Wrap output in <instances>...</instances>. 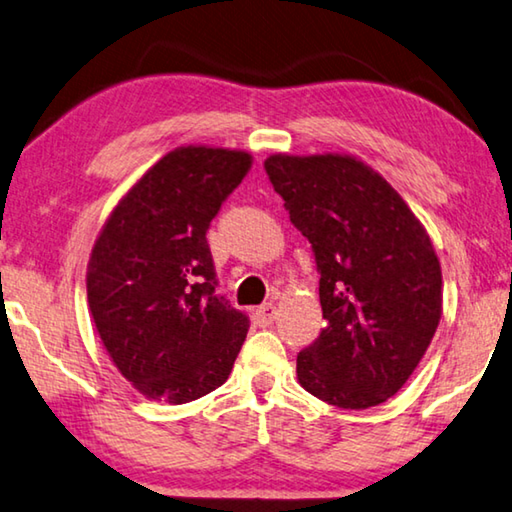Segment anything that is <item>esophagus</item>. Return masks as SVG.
Listing matches in <instances>:
<instances>
[{"label":"esophagus","mask_w":512,"mask_h":512,"mask_svg":"<svg viewBox=\"0 0 512 512\" xmlns=\"http://www.w3.org/2000/svg\"><path fill=\"white\" fill-rule=\"evenodd\" d=\"M274 317H276V306L272 304H263V306H258L256 308V313H254V320L261 324V326H267V324H272L274 322Z\"/></svg>","instance_id":"1"}]
</instances>
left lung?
Returning a JSON list of instances; mask_svg holds the SVG:
<instances>
[{"mask_svg":"<svg viewBox=\"0 0 512 512\" xmlns=\"http://www.w3.org/2000/svg\"><path fill=\"white\" fill-rule=\"evenodd\" d=\"M267 177L313 245L326 326L297 379L326 404L363 410L397 395L442 317V270L399 192L349 154H272Z\"/></svg>","mask_w":512,"mask_h":512,"instance_id":"8db88e82","label":"left lung"}]
</instances>
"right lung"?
I'll return each mask as SVG.
<instances>
[{
    "label": "right lung",
    "instance_id": "right-lung-1",
    "mask_svg": "<svg viewBox=\"0 0 512 512\" xmlns=\"http://www.w3.org/2000/svg\"><path fill=\"white\" fill-rule=\"evenodd\" d=\"M251 161L242 149H172L117 201L95 240L92 322L147 399L186 404L220 388L247 338V315L215 295L206 231Z\"/></svg>",
    "mask_w": 512,
    "mask_h": 512
}]
</instances>
